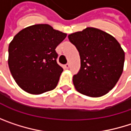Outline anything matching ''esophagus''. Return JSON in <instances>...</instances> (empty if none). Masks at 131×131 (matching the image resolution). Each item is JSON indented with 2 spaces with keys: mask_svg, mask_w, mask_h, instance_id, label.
Returning <instances> with one entry per match:
<instances>
[{
  "mask_svg": "<svg viewBox=\"0 0 131 131\" xmlns=\"http://www.w3.org/2000/svg\"><path fill=\"white\" fill-rule=\"evenodd\" d=\"M64 67V68H66V69H68V68L70 67V64H66Z\"/></svg>",
  "mask_w": 131,
  "mask_h": 131,
  "instance_id": "obj_1",
  "label": "esophagus"
}]
</instances>
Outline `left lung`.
Instances as JSON below:
<instances>
[{
  "instance_id": "left-lung-1",
  "label": "left lung",
  "mask_w": 131,
  "mask_h": 131,
  "mask_svg": "<svg viewBox=\"0 0 131 131\" xmlns=\"http://www.w3.org/2000/svg\"><path fill=\"white\" fill-rule=\"evenodd\" d=\"M80 53V69L73 83L80 93L90 97L107 94L118 83L123 72L124 51L110 34L87 27L68 36Z\"/></svg>"
}]
</instances>
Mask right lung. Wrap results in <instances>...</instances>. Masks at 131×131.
<instances>
[{"label":"right lung","mask_w":131,"mask_h":131,"mask_svg":"<svg viewBox=\"0 0 131 131\" xmlns=\"http://www.w3.org/2000/svg\"><path fill=\"white\" fill-rule=\"evenodd\" d=\"M67 34L48 24H36L19 32L9 45L8 65L17 85L30 94L54 90L63 68L55 48Z\"/></svg>","instance_id":"right-lung-1"}]
</instances>
